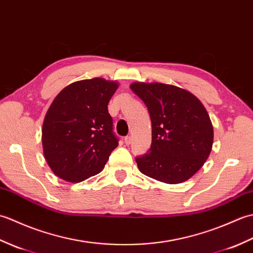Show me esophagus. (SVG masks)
Returning a JSON list of instances; mask_svg holds the SVG:
<instances>
[{
  "mask_svg": "<svg viewBox=\"0 0 253 253\" xmlns=\"http://www.w3.org/2000/svg\"><path fill=\"white\" fill-rule=\"evenodd\" d=\"M124 142H125V144H127V146H129V144L131 143V137L127 136V137L124 138Z\"/></svg>",
  "mask_w": 253,
  "mask_h": 253,
  "instance_id": "1",
  "label": "esophagus"
}]
</instances>
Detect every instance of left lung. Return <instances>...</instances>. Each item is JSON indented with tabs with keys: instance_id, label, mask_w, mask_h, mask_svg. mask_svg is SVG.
<instances>
[{
	"instance_id": "8db88e82",
	"label": "left lung",
	"mask_w": 253,
	"mask_h": 253,
	"mask_svg": "<svg viewBox=\"0 0 253 253\" xmlns=\"http://www.w3.org/2000/svg\"><path fill=\"white\" fill-rule=\"evenodd\" d=\"M130 89L147 105L152 124L151 147L136 158L139 170L166 184L189 179L212 150L213 126L206 107L176 85L133 83Z\"/></svg>"
}]
</instances>
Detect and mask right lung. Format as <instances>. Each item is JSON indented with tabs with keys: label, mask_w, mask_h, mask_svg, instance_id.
Masks as SVG:
<instances>
[{
	"label": "right lung",
	"mask_w": 253,
	"mask_h": 253,
	"mask_svg": "<svg viewBox=\"0 0 253 253\" xmlns=\"http://www.w3.org/2000/svg\"><path fill=\"white\" fill-rule=\"evenodd\" d=\"M118 84L103 78L73 83L52 102L42 126V146L57 177L80 182L99 174L118 146L107 104Z\"/></svg>",
	"instance_id": "right-lung-1"
}]
</instances>
